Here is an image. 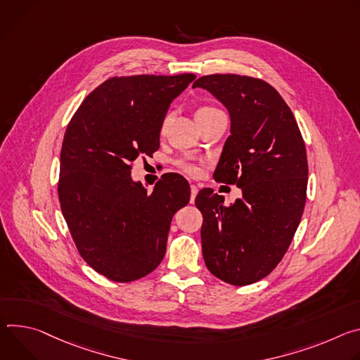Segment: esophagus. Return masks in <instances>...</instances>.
I'll list each match as a JSON object with an SVG mask.
<instances>
[{
    "mask_svg": "<svg viewBox=\"0 0 360 360\" xmlns=\"http://www.w3.org/2000/svg\"><path fill=\"white\" fill-rule=\"evenodd\" d=\"M197 191H198V187H197L195 184H191V186H190V202H191V203L194 202V198H195V195H197Z\"/></svg>",
    "mask_w": 360,
    "mask_h": 360,
    "instance_id": "obj_1",
    "label": "esophagus"
}]
</instances>
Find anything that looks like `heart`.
<instances>
[{"instance_id": "b5f03b06", "label": "heart", "mask_w": 360, "mask_h": 360, "mask_svg": "<svg viewBox=\"0 0 360 360\" xmlns=\"http://www.w3.org/2000/svg\"><path fill=\"white\" fill-rule=\"evenodd\" d=\"M214 111H219L216 107L213 105H202L200 108H198L195 111V115H205V114H210V112H214ZM169 120H170V114H166L163 122H162V129H166V126L169 124ZM176 166L186 174L188 176H200L202 173V163L200 162H195V160L193 158H179L176 162Z\"/></svg>"}]
</instances>
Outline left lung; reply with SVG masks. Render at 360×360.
Here are the masks:
<instances>
[{"label": "left lung", "mask_w": 360, "mask_h": 360, "mask_svg": "<svg viewBox=\"0 0 360 360\" xmlns=\"http://www.w3.org/2000/svg\"><path fill=\"white\" fill-rule=\"evenodd\" d=\"M194 87L210 91L230 112L231 134L214 179L243 193L230 206L212 188L195 195L205 263L220 281L248 286L281 263L299 227L309 173L304 141L286 101L260 78L210 74Z\"/></svg>", "instance_id": "left-lung-1"}]
</instances>
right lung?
Returning <instances> with one entry per match:
<instances>
[{
    "instance_id": "1",
    "label": "right lung",
    "mask_w": 360,
    "mask_h": 360,
    "mask_svg": "<svg viewBox=\"0 0 360 360\" xmlns=\"http://www.w3.org/2000/svg\"><path fill=\"white\" fill-rule=\"evenodd\" d=\"M195 78L111 77L71 117L60 154L58 200L75 248L112 282L151 273L166 253L170 221L190 200L187 180L163 174L147 193L130 173L139 155L160 147L170 103Z\"/></svg>"
}]
</instances>
